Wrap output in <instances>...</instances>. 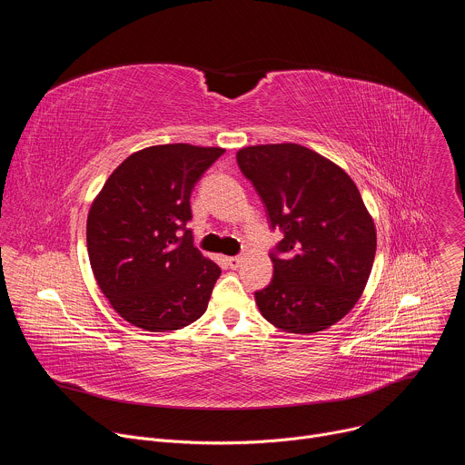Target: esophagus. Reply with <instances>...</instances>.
Returning <instances> with one entry per match:
<instances>
[{"mask_svg": "<svg viewBox=\"0 0 465 465\" xmlns=\"http://www.w3.org/2000/svg\"><path fill=\"white\" fill-rule=\"evenodd\" d=\"M226 262L230 264V269H239V267H241V262H242V257H241V255L226 257Z\"/></svg>", "mask_w": 465, "mask_h": 465, "instance_id": "1", "label": "esophagus"}]
</instances>
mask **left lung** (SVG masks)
<instances>
[{"instance_id": "1", "label": "left lung", "mask_w": 465, "mask_h": 465, "mask_svg": "<svg viewBox=\"0 0 465 465\" xmlns=\"http://www.w3.org/2000/svg\"><path fill=\"white\" fill-rule=\"evenodd\" d=\"M241 173L283 239L271 253L272 282L255 292L261 314L289 333H316L359 302L377 248L375 224L355 182L296 143L237 153Z\"/></svg>"}]
</instances>
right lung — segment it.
I'll return each mask as SVG.
<instances>
[{"mask_svg":"<svg viewBox=\"0 0 465 465\" xmlns=\"http://www.w3.org/2000/svg\"><path fill=\"white\" fill-rule=\"evenodd\" d=\"M221 154L187 143L149 147L130 154L95 196L86 223L90 264L132 325L174 331L208 309L221 269L193 246L189 198Z\"/></svg>","mask_w":465,"mask_h":465,"instance_id":"right-lung-1","label":"right lung"}]
</instances>
